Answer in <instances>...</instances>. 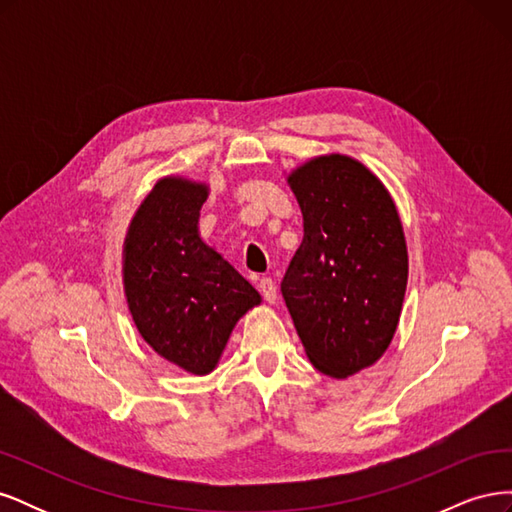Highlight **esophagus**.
Segmentation results:
<instances>
[{"mask_svg":"<svg viewBox=\"0 0 512 512\" xmlns=\"http://www.w3.org/2000/svg\"><path fill=\"white\" fill-rule=\"evenodd\" d=\"M258 288H260L262 297H265L267 303H275L277 301V286H275V282L271 280V277H262V280L258 282Z\"/></svg>","mask_w":512,"mask_h":512,"instance_id":"34e87169","label":"esophagus"}]
</instances>
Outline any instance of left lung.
<instances>
[{
    "label": "left lung",
    "mask_w": 512,
    "mask_h": 512,
    "mask_svg": "<svg viewBox=\"0 0 512 512\" xmlns=\"http://www.w3.org/2000/svg\"><path fill=\"white\" fill-rule=\"evenodd\" d=\"M303 241L282 294L305 354L344 380L391 346L408 284V247L395 200L371 170L327 153L288 173Z\"/></svg>",
    "instance_id": "obj_1"
}]
</instances>
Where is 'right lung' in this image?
<instances>
[{"instance_id": "right-lung-1", "label": "right lung", "mask_w": 512, "mask_h": 512, "mask_svg": "<svg viewBox=\"0 0 512 512\" xmlns=\"http://www.w3.org/2000/svg\"><path fill=\"white\" fill-rule=\"evenodd\" d=\"M209 185L158 179L123 241V292L138 333L162 359L194 376L218 367L235 324L260 305L258 290L198 232Z\"/></svg>"}]
</instances>
